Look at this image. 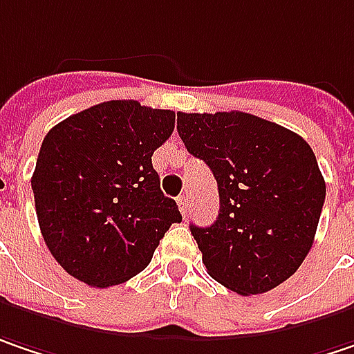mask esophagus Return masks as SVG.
<instances>
[{"instance_id": "34e87169", "label": "esophagus", "mask_w": 354, "mask_h": 354, "mask_svg": "<svg viewBox=\"0 0 354 354\" xmlns=\"http://www.w3.org/2000/svg\"><path fill=\"white\" fill-rule=\"evenodd\" d=\"M178 208H180L182 216H186V212H188V196L186 194L178 196Z\"/></svg>"}]
</instances>
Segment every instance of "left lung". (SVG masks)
I'll list each match as a JSON object with an SVG mask.
<instances>
[{"instance_id":"1","label":"left lung","mask_w":354,"mask_h":354,"mask_svg":"<svg viewBox=\"0 0 354 354\" xmlns=\"http://www.w3.org/2000/svg\"><path fill=\"white\" fill-rule=\"evenodd\" d=\"M178 134L218 182L216 222L190 224L208 274L242 297L292 277L313 246L326 194L310 146L244 112H178Z\"/></svg>"}]
</instances>
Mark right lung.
I'll list each match as a JSON object with an SVG mask.
<instances>
[{
  "label": "right lung",
  "instance_id": "obj_1",
  "mask_svg": "<svg viewBox=\"0 0 354 354\" xmlns=\"http://www.w3.org/2000/svg\"><path fill=\"white\" fill-rule=\"evenodd\" d=\"M174 120L172 110L112 100L44 138L32 176L35 214L52 257L73 279L94 288L126 282L182 220L152 166Z\"/></svg>",
  "mask_w": 354,
  "mask_h": 354
}]
</instances>
